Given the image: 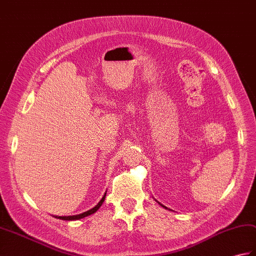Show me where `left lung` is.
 I'll return each mask as SVG.
<instances>
[{"instance_id":"1","label":"left lung","mask_w":256,"mask_h":256,"mask_svg":"<svg viewBox=\"0 0 256 256\" xmlns=\"http://www.w3.org/2000/svg\"><path fill=\"white\" fill-rule=\"evenodd\" d=\"M156 202H158V200H156ZM158 204H159V205H162V206L164 207V208H166V210H169V208H168V207H166V206H164V205H162V203H159V202H158Z\"/></svg>"}]
</instances>
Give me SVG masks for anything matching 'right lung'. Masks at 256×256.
<instances>
[{
    "label": "right lung",
    "instance_id": "add662e5",
    "mask_svg": "<svg viewBox=\"0 0 256 256\" xmlns=\"http://www.w3.org/2000/svg\"><path fill=\"white\" fill-rule=\"evenodd\" d=\"M106 193L104 194L102 198H101V200H99V203H98L96 206H94V208L89 210H87V212H82V214H78V215H73V216H53V217H56V218H58V219H62V220H78V219L85 218V217H87V216H89V215H92V214L96 212L100 208V206L102 205L104 200V198H106Z\"/></svg>",
    "mask_w": 256,
    "mask_h": 256
}]
</instances>
